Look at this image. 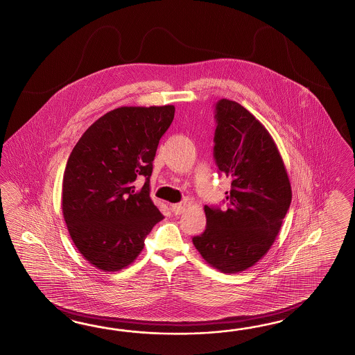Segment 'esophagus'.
I'll return each instance as SVG.
<instances>
[{
	"label": "esophagus",
	"mask_w": 355,
	"mask_h": 355,
	"mask_svg": "<svg viewBox=\"0 0 355 355\" xmlns=\"http://www.w3.org/2000/svg\"><path fill=\"white\" fill-rule=\"evenodd\" d=\"M171 209H172V211H173L175 216H180V214H182V213L184 211V209H186V202L172 204V205H171Z\"/></svg>",
	"instance_id": "esophagus-1"
}]
</instances>
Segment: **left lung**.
<instances>
[{
	"mask_svg": "<svg viewBox=\"0 0 355 355\" xmlns=\"http://www.w3.org/2000/svg\"><path fill=\"white\" fill-rule=\"evenodd\" d=\"M214 157L231 180L227 210L204 207L207 228L192 239L202 259L223 273L259 261L276 240L291 204L282 156L267 128L242 105L222 98L216 106Z\"/></svg>",
	"mask_w": 355,
	"mask_h": 355,
	"instance_id": "8db88e82",
	"label": "left lung"
}]
</instances>
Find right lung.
Segmentation results:
<instances>
[{
    "label": "right lung",
    "mask_w": 355,
    "mask_h": 355,
    "mask_svg": "<svg viewBox=\"0 0 355 355\" xmlns=\"http://www.w3.org/2000/svg\"><path fill=\"white\" fill-rule=\"evenodd\" d=\"M174 112L173 105L114 109L89 125L70 154L62 177V216L76 248L97 269L128 267L164 218L150 198V177ZM139 175L147 181L136 191Z\"/></svg>",
    "instance_id": "obj_1"
}]
</instances>
